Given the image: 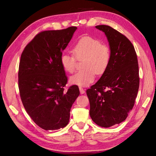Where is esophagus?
Here are the masks:
<instances>
[{
    "mask_svg": "<svg viewBox=\"0 0 156 156\" xmlns=\"http://www.w3.org/2000/svg\"><path fill=\"white\" fill-rule=\"evenodd\" d=\"M79 90H80V92L81 94H84V92H85L84 89L83 88H82V87H79Z\"/></svg>",
    "mask_w": 156,
    "mask_h": 156,
    "instance_id": "esophagus-1",
    "label": "esophagus"
}]
</instances>
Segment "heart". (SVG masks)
Listing matches in <instances>:
<instances>
[{
    "label": "heart",
    "instance_id": "b5f03b06",
    "mask_svg": "<svg viewBox=\"0 0 156 156\" xmlns=\"http://www.w3.org/2000/svg\"><path fill=\"white\" fill-rule=\"evenodd\" d=\"M72 52L78 60L84 58L83 67L85 68L71 76L70 83L75 85L88 86L94 81L95 73L98 75L103 74L109 67L111 60L109 48L93 37H82L73 45ZM75 57L66 53L60 56V63L67 72L72 73L74 72Z\"/></svg>",
    "mask_w": 156,
    "mask_h": 156
}]
</instances>
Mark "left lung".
Wrapping results in <instances>:
<instances>
[{"mask_svg": "<svg viewBox=\"0 0 156 156\" xmlns=\"http://www.w3.org/2000/svg\"><path fill=\"white\" fill-rule=\"evenodd\" d=\"M96 28L109 42L111 60L106 72L87 90L92 120L101 127L123 122L133 107L139 89V70L134 47L125 36L108 25Z\"/></svg>", "mask_w": 156, "mask_h": 156, "instance_id": "obj_1", "label": "left lung"}]
</instances>
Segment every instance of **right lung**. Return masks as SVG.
Wrapping results in <instances>:
<instances>
[{
	"instance_id": "1",
	"label": "right lung",
	"mask_w": 156,
	"mask_h": 156,
	"mask_svg": "<svg viewBox=\"0 0 156 156\" xmlns=\"http://www.w3.org/2000/svg\"><path fill=\"white\" fill-rule=\"evenodd\" d=\"M76 27L39 33L25 47L18 69V88L26 112L47 131L67 125L72 105L80 94L78 87H64L67 77L60 56Z\"/></svg>"
}]
</instances>
